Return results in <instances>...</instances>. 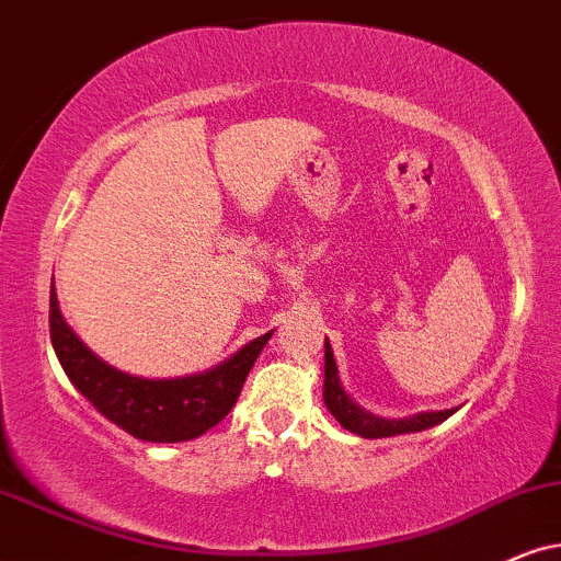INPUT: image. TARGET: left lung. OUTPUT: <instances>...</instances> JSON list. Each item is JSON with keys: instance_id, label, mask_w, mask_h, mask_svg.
Masks as SVG:
<instances>
[{"instance_id": "1", "label": "left lung", "mask_w": 561, "mask_h": 561, "mask_svg": "<svg viewBox=\"0 0 561 561\" xmlns=\"http://www.w3.org/2000/svg\"><path fill=\"white\" fill-rule=\"evenodd\" d=\"M323 401L325 409L336 416V422L342 424L344 430L354 432L359 437H393V435H407V432H422L435 427V424L445 422L456 409L445 411H422V414L407 416V420H382V416H375L363 407H357L350 399V393L344 391L342 378H339L336 359H333V350L325 339V378H323Z\"/></svg>"}]
</instances>
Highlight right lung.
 <instances>
[{"mask_svg":"<svg viewBox=\"0 0 561 561\" xmlns=\"http://www.w3.org/2000/svg\"><path fill=\"white\" fill-rule=\"evenodd\" d=\"M51 344L72 386L105 420L147 443H183L215 427L236 407L253 363L274 331L248 342L232 357L207 373L186 378L147 380L126 375L82 344L64 321L56 289L51 287Z\"/></svg>","mask_w":561,"mask_h":561,"instance_id":"add662e5","label":"right lung"}]
</instances>
